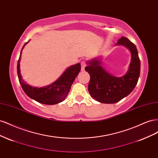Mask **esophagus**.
I'll use <instances>...</instances> for the list:
<instances>
[{
    "label": "esophagus",
    "mask_w": 158,
    "mask_h": 158,
    "mask_svg": "<svg viewBox=\"0 0 158 158\" xmlns=\"http://www.w3.org/2000/svg\"><path fill=\"white\" fill-rule=\"evenodd\" d=\"M85 66H86V63H85V62L84 60H82V62H81V70H82V71L84 70Z\"/></svg>",
    "instance_id": "1"
}]
</instances>
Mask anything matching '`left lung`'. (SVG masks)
<instances>
[{"label": "left lung", "mask_w": 158, "mask_h": 158, "mask_svg": "<svg viewBox=\"0 0 158 158\" xmlns=\"http://www.w3.org/2000/svg\"><path fill=\"white\" fill-rule=\"evenodd\" d=\"M117 45H123L130 50L131 62L128 70L122 77L112 76L105 70L101 62L94 59L85 66L90 76L88 91L91 96L103 103H114L130 94L137 84L140 73V60L135 45L127 37L119 39Z\"/></svg>", "instance_id": "obj_1"}]
</instances>
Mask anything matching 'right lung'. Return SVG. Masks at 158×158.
Returning <instances> with one entry per match:
<instances>
[{
  "label": "right lung",
  "mask_w": 158,
  "mask_h": 158,
  "mask_svg": "<svg viewBox=\"0 0 158 158\" xmlns=\"http://www.w3.org/2000/svg\"><path fill=\"white\" fill-rule=\"evenodd\" d=\"M28 42L29 41L26 42L23 46L22 51ZM22 51L18 60L17 73L19 82L27 96L35 100L37 102L46 105H55L64 100L70 92L72 84L80 73L81 69L80 64L78 63L70 66L64 71V73L58 80L49 85L40 88H33L26 84L24 81L22 80L20 74V62Z\"/></svg>",
  "instance_id": "1"
}]
</instances>
